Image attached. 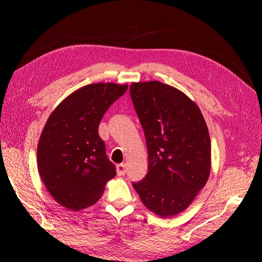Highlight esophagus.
Returning a JSON list of instances; mask_svg holds the SVG:
<instances>
[{
    "instance_id": "34e87169",
    "label": "esophagus",
    "mask_w": 262,
    "mask_h": 262,
    "mask_svg": "<svg viewBox=\"0 0 262 262\" xmlns=\"http://www.w3.org/2000/svg\"><path fill=\"white\" fill-rule=\"evenodd\" d=\"M127 168H126V165L125 164H118L117 165V173L118 176H123L126 173Z\"/></svg>"
}]
</instances>
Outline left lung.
<instances>
[{"mask_svg": "<svg viewBox=\"0 0 262 262\" xmlns=\"http://www.w3.org/2000/svg\"><path fill=\"white\" fill-rule=\"evenodd\" d=\"M129 90L149 159L147 176L133 187L150 211L161 217L178 215L209 178L207 123L199 106L173 86L149 81L132 83Z\"/></svg>", "mask_w": 262, "mask_h": 262, "instance_id": "8db88e82", "label": "left lung"}]
</instances>
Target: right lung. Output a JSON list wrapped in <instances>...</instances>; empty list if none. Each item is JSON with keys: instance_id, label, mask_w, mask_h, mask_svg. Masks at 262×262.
I'll return each instance as SVG.
<instances>
[{"instance_id": "right-lung-1", "label": "right lung", "mask_w": 262, "mask_h": 262, "mask_svg": "<svg viewBox=\"0 0 262 262\" xmlns=\"http://www.w3.org/2000/svg\"><path fill=\"white\" fill-rule=\"evenodd\" d=\"M127 88V84H89L62 100L48 118L38 143V171L62 207L76 211L95 205L106 183L117 174L98 127Z\"/></svg>"}]
</instances>
